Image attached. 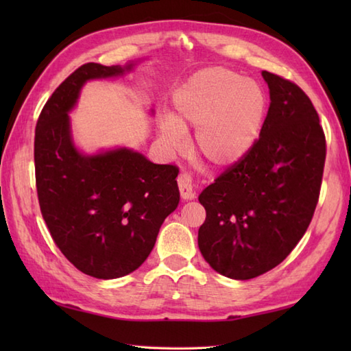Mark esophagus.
<instances>
[{
  "mask_svg": "<svg viewBox=\"0 0 351 351\" xmlns=\"http://www.w3.org/2000/svg\"><path fill=\"white\" fill-rule=\"evenodd\" d=\"M178 187H180L181 197L189 200V199H195V189H193V181L191 176L189 173H180L178 176Z\"/></svg>",
  "mask_w": 351,
  "mask_h": 351,
  "instance_id": "34e87169",
  "label": "esophagus"
}]
</instances>
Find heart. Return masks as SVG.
<instances>
[{"mask_svg":"<svg viewBox=\"0 0 351 351\" xmlns=\"http://www.w3.org/2000/svg\"><path fill=\"white\" fill-rule=\"evenodd\" d=\"M173 114L158 122L162 143L185 146V130L195 128L196 152L215 167L241 161L263 128L267 96L258 83L228 68L195 73L173 96Z\"/></svg>","mask_w":351,"mask_h":351,"instance_id":"1","label":"heart"}]
</instances>
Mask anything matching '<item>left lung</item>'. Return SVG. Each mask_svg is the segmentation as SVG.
Returning a JSON list of instances; mask_svg holds the SVG:
<instances>
[{
    "mask_svg": "<svg viewBox=\"0 0 351 351\" xmlns=\"http://www.w3.org/2000/svg\"><path fill=\"white\" fill-rule=\"evenodd\" d=\"M270 107L252 151L200 193L197 244L215 271L247 280L279 265L302 240L318 204L326 137L293 81L263 71Z\"/></svg>",
    "mask_w": 351,
    "mask_h": 351,
    "instance_id": "8db88e82",
    "label": "left lung"
}]
</instances>
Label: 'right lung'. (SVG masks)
I'll list each match as a JSON object with an SVG mask.
<instances>
[{"instance_id":"right-lung-1","label":"right lung","mask_w":351,"mask_h":351,"mask_svg":"<svg viewBox=\"0 0 351 351\" xmlns=\"http://www.w3.org/2000/svg\"><path fill=\"white\" fill-rule=\"evenodd\" d=\"M132 63H86L45 104L34 136L36 189L56 245L96 279L132 273L152 252L164 219L180 204L171 164H154L131 149L83 155L72 143L68 113L88 80L122 75Z\"/></svg>"}]
</instances>
